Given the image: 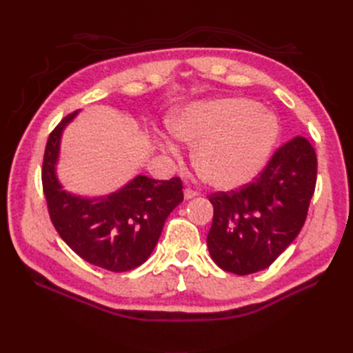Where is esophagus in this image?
I'll return each instance as SVG.
<instances>
[{
  "mask_svg": "<svg viewBox=\"0 0 353 353\" xmlns=\"http://www.w3.org/2000/svg\"><path fill=\"white\" fill-rule=\"evenodd\" d=\"M199 193L197 191H194V190H191V188H185L184 190V197L188 200V199H193V197H196Z\"/></svg>",
  "mask_w": 353,
  "mask_h": 353,
  "instance_id": "obj_1",
  "label": "esophagus"
}]
</instances>
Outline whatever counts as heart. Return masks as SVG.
<instances>
[{"instance_id": "b5f03b06", "label": "heart", "mask_w": 353, "mask_h": 353, "mask_svg": "<svg viewBox=\"0 0 353 353\" xmlns=\"http://www.w3.org/2000/svg\"><path fill=\"white\" fill-rule=\"evenodd\" d=\"M169 131L178 141L196 145L193 163L208 184L234 188L261 172L279 126L252 100L232 97L190 105L170 119Z\"/></svg>"}]
</instances>
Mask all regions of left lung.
<instances>
[{"label":"left lung","instance_id":"8db88e82","mask_svg":"<svg viewBox=\"0 0 353 353\" xmlns=\"http://www.w3.org/2000/svg\"><path fill=\"white\" fill-rule=\"evenodd\" d=\"M316 184V154L305 137L279 147L253 183L212 193L208 249L219 268L262 271L301 232Z\"/></svg>","mask_w":353,"mask_h":353}]
</instances>
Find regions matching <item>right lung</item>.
I'll list each match as a JSON object with an SVG mask.
<instances>
[{"label":"right lung","instance_id":"obj_1","mask_svg":"<svg viewBox=\"0 0 353 353\" xmlns=\"http://www.w3.org/2000/svg\"><path fill=\"white\" fill-rule=\"evenodd\" d=\"M77 113L63 117L46 145L41 178L50 219L83 261L112 272L134 270L148 259L169 213L184 200L183 181L138 175L108 197L82 199L66 193L57 181L56 162L61 132Z\"/></svg>","mask_w":353,"mask_h":353}]
</instances>
